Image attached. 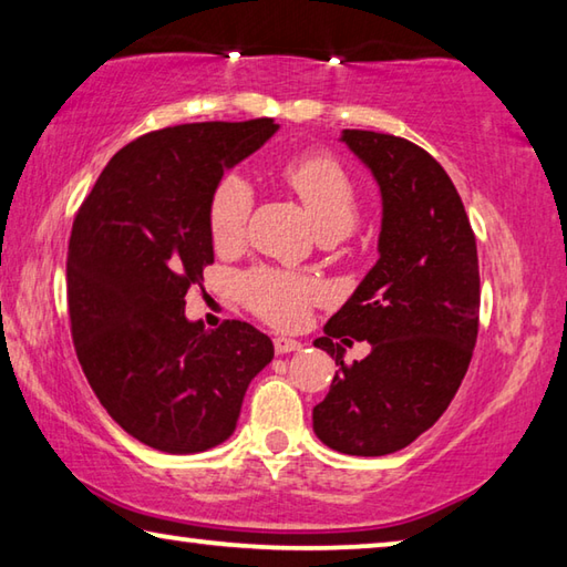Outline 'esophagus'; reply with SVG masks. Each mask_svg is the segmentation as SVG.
Instances as JSON below:
<instances>
[{"label":"esophagus","mask_w":567,"mask_h":567,"mask_svg":"<svg viewBox=\"0 0 567 567\" xmlns=\"http://www.w3.org/2000/svg\"><path fill=\"white\" fill-rule=\"evenodd\" d=\"M302 344L297 339H287V337H275V352L277 354H290V352H300Z\"/></svg>","instance_id":"1"}]
</instances>
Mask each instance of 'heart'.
<instances>
[{"label":"heart","mask_w":567,"mask_h":567,"mask_svg":"<svg viewBox=\"0 0 567 567\" xmlns=\"http://www.w3.org/2000/svg\"><path fill=\"white\" fill-rule=\"evenodd\" d=\"M285 181L302 200L319 233H347L357 223V193L347 171L322 153L300 156L285 166ZM252 208L250 183L243 176H225L210 195L208 223L218 248L238 243ZM243 300L255 315L275 327L302 322L307 307L317 297V285L307 277L257 267L240 280Z\"/></svg>","instance_id":"b5f03b06"}]
</instances>
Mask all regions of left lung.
<instances>
[{
    "instance_id": "1",
    "label": "left lung",
    "mask_w": 567,
    "mask_h": 567,
    "mask_svg": "<svg viewBox=\"0 0 567 567\" xmlns=\"http://www.w3.org/2000/svg\"><path fill=\"white\" fill-rule=\"evenodd\" d=\"M342 143L382 193L379 260L315 347L339 372L312 411L317 439L339 454L386 456L439 421L456 396L478 334L476 235L446 171L389 133L344 128ZM349 336L373 352L343 364Z\"/></svg>"
}]
</instances>
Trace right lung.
<instances>
[{"label":"right lung","instance_id":"obj_1","mask_svg":"<svg viewBox=\"0 0 567 567\" xmlns=\"http://www.w3.org/2000/svg\"><path fill=\"white\" fill-rule=\"evenodd\" d=\"M272 118L185 123L123 146L71 228V337L96 399L151 449L198 454L238 426L275 347L240 319L205 329L185 292L213 262L210 195L277 133Z\"/></svg>","mask_w":567,"mask_h":567}]
</instances>
